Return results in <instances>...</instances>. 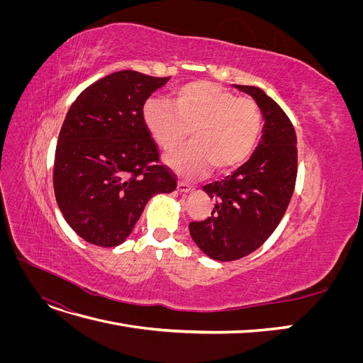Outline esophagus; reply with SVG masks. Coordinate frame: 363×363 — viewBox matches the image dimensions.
<instances>
[{"label": "esophagus", "instance_id": "34e87169", "mask_svg": "<svg viewBox=\"0 0 363 363\" xmlns=\"http://www.w3.org/2000/svg\"><path fill=\"white\" fill-rule=\"evenodd\" d=\"M177 191L179 192H191L192 191V186L191 184H188V183H184V182H179V184H177Z\"/></svg>", "mask_w": 363, "mask_h": 363}]
</instances>
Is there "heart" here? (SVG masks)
<instances>
[{
  "label": "heart",
  "instance_id": "heart-1",
  "mask_svg": "<svg viewBox=\"0 0 363 363\" xmlns=\"http://www.w3.org/2000/svg\"><path fill=\"white\" fill-rule=\"evenodd\" d=\"M142 116L164 151L179 147L191 128V144L167 156L168 167L189 179L200 177L212 164L219 172L239 167L255 151L262 131V112L255 101L208 82L179 87L171 101L150 98Z\"/></svg>",
  "mask_w": 363,
  "mask_h": 363
}]
</instances>
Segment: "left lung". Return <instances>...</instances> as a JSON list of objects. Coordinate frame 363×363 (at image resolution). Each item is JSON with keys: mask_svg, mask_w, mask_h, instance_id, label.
<instances>
[{"mask_svg": "<svg viewBox=\"0 0 363 363\" xmlns=\"http://www.w3.org/2000/svg\"><path fill=\"white\" fill-rule=\"evenodd\" d=\"M233 86L252 96L265 124L242 167L203 188L216 200L212 216L189 224L194 242L219 262L245 257L265 242L286 212L296 179V136L288 115L260 87Z\"/></svg>", "mask_w": 363, "mask_h": 363, "instance_id": "obj_1", "label": "left lung"}]
</instances>
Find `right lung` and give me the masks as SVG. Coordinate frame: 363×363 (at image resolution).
<instances>
[{"label": "right lung", "instance_id": "1", "mask_svg": "<svg viewBox=\"0 0 363 363\" xmlns=\"http://www.w3.org/2000/svg\"><path fill=\"white\" fill-rule=\"evenodd\" d=\"M169 77L118 71L77 96L59 135L54 194L65 221L86 242L116 247L133 232L152 195L175 189L159 164L144 104Z\"/></svg>", "mask_w": 363, "mask_h": 363}]
</instances>
